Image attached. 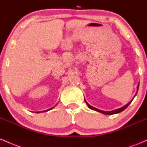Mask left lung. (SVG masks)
I'll use <instances>...</instances> for the list:
<instances>
[{
	"instance_id": "obj_1",
	"label": "left lung",
	"mask_w": 147,
	"mask_h": 147,
	"mask_svg": "<svg viewBox=\"0 0 147 147\" xmlns=\"http://www.w3.org/2000/svg\"><path fill=\"white\" fill-rule=\"evenodd\" d=\"M138 88H139V84H138V86H137V92H136V95H135L134 97H133V98L132 99V100H131V101H130V102H129V103H128L127 104H126V105L123 106V107H121V108H119V109H115V110L111 111H104L99 110V109H97V108H95V107H93V106H90V104H89L88 103V102H86V100L85 99H84V101H85L86 104H87V106H88V108H89V109H90L91 110H93V111H97V112H99V113H101L105 114V115H113V114H116V113H121V112H122V111H124V110H125V109H126V108H127L128 106H129V104H131V102H132L133 99H134V97H136V95H137V93H138Z\"/></svg>"
}]
</instances>
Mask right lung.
Here are the masks:
<instances>
[{"label":"right lung","instance_id":"1","mask_svg":"<svg viewBox=\"0 0 147 147\" xmlns=\"http://www.w3.org/2000/svg\"><path fill=\"white\" fill-rule=\"evenodd\" d=\"M57 106V104L56 105H55V106ZM55 106H53V107L52 108H50V109H48V110H45V111H39V112H36V113H41V112H47V111H50V110H51V109H53L54 107H55Z\"/></svg>","mask_w":147,"mask_h":147}]
</instances>
